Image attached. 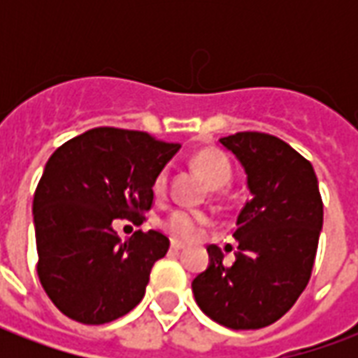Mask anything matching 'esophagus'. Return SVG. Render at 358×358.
I'll list each match as a JSON object with an SVG mask.
<instances>
[{
    "label": "esophagus",
    "mask_w": 358,
    "mask_h": 358,
    "mask_svg": "<svg viewBox=\"0 0 358 358\" xmlns=\"http://www.w3.org/2000/svg\"><path fill=\"white\" fill-rule=\"evenodd\" d=\"M186 248V245H184V243H180V241H174L172 240V243H171V249L172 251H182V249Z\"/></svg>",
    "instance_id": "34e87169"
}]
</instances>
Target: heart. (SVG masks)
<instances>
[{
    "instance_id": "obj_1",
    "label": "heart",
    "mask_w": 358,
    "mask_h": 358,
    "mask_svg": "<svg viewBox=\"0 0 358 358\" xmlns=\"http://www.w3.org/2000/svg\"><path fill=\"white\" fill-rule=\"evenodd\" d=\"M194 166L203 178L207 180L213 189L224 187L230 178H232V163L230 159L222 153L220 149L207 148L197 151L194 155ZM169 187V171L163 169L153 180V194L157 197H163ZM210 218L203 210H187V209H174L161 220V226L166 234H171L172 238L182 241H192L201 234L203 226L209 222Z\"/></svg>"
}]
</instances>
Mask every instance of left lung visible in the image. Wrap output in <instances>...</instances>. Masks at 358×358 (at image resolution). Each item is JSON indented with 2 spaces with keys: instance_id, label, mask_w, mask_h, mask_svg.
I'll return each instance as SVG.
<instances>
[{
  "instance_id": "left-lung-1",
  "label": "left lung",
  "mask_w": 358,
  "mask_h": 358,
  "mask_svg": "<svg viewBox=\"0 0 358 358\" xmlns=\"http://www.w3.org/2000/svg\"><path fill=\"white\" fill-rule=\"evenodd\" d=\"M248 172L251 199L238 217L236 263L209 245L210 263L192 282L205 315L232 330L274 324L299 299L315 266L324 205L313 164L264 132L220 138Z\"/></svg>"
}]
</instances>
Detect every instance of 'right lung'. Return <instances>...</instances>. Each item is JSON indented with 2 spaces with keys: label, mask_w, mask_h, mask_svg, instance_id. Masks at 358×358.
I'll return each instance as SVG.
<instances>
[{
  "label": "right lung",
  "mask_w": 358,
  "mask_h": 358,
  "mask_svg": "<svg viewBox=\"0 0 358 358\" xmlns=\"http://www.w3.org/2000/svg\"><path fill=\"white\" fill-rule=\"evenodd\" d=\"M180 143L140 130L99 126L65 141L34 192L38 278L53 305L80 324H107L145 295L171 241L149 230L120 243L115 218L141 224L153 180Z\"/></svg>",
  "instance_id": "1"
}]
</instances>
